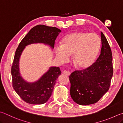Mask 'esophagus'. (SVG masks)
Returning a JSON list of instances; mask_svg holds the SVG:
<instances>
[{"label": "esophagus", "mask_w": 123, "mask_h": 123, "mask_svg": "<svg viewBox=\"0 0 123 123\" xmlns=\"http://www.w3.org/2000/svg\"><path fill=\"white\" fill-rule=\"evenodd\" d=\"M62 73H63L64 74L67 75V76H69V75L71 74L70 72H69L68 71H66V70H64L63 72H62Z\"/></svg>", "instance_id": "1"}]
</instances>
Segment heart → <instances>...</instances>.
I'll list each match as a JSON object with an SVG mask.
<instances>
[{
    "instance_id": "1",
    "label": "heart",
    "mask_w": 123,
    "mask_h": 123,
    "mask_svg": "<svg viewBox=\"0 0 123 123\" xmlns=\"http://www.w3.org/2000/svg\"><path fill=\"white\" fill-rule=\"evenodd\" d=\"M101 39L95 33L76 31L62 39V44L57 45L55 53L60 61H68L73 54V61L79 68H86L94 63L101 47Z\"/></svg>"
}]
</instances>
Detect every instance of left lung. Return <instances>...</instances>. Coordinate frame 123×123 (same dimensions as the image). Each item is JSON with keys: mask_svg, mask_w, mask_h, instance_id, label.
<instances>
[{"mask_svg": "<svg viewBox=\"0 0 123 123\" xmlns=\"http://www.w3.org/2000/svg\"><path fill=\"white\" fill-rule=\"evenodd\" d=\"M101 37V54L96 62L85 69L75 71L69 76L71 98L79 105L96 103L109 89L113 75L112 52L102 32Z\"/></svg>", "mask_w": 123, "mask_h": 123, "instance_id": "left-lung-1", "label": "left lung"}]
</instances>
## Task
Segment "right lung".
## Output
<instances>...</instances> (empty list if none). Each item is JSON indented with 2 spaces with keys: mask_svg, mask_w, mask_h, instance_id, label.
<instances>
[{
  "mask_svg": "<svg viewBox=\"0 0 123 123\" xmlns=\"http://www.w3.org/2000/svg\"><path fill=\"white\" fill-rule=\"evenodd\" d=\"M61 31L56 27L37 25L31 29L21 41L15 51L11 68L13 87L25 102L31 105H42L51 96L55 81L61 74L58 67H50L36 81L27 82L22 77L19 68L21 55L25 47L31 44L43 43L54 48L55 41Z\"/></svg>",
  "mask_w": 123,
  "mask_h": 123,
  "instance_id": "obj_1",
  "label": "right lung"
}]
</instances>
